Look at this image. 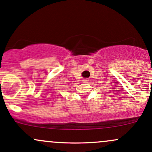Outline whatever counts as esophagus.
I'll return each mask as SVG.
<instances>
[{
    "label": "esophagus",
    "instance_id": "esophagus-1",
    "mask_svg": "<svg viewBox=\"0 0 152 152\" xmlns=\"http://www.w3.org/2000/svg\"><path fill=\"white\" fill-rule=\"evenodd\" d=\"M88 81H89L88 79H84L82 80V82L83 83H88Z\"/></svg>",
    "mask_w": 152,
    "mask_h": 152
}]
</instances>
